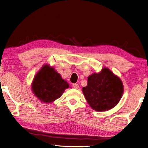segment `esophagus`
Instances as JSON below:
<instances>
[{
    "mask_svg": "<svg viewBox=\"0 0 148 148\" xmlns=\"http://www.w3.org/2000/svg\"><path fill=\"white\" fill-rule=\"evenodd\" d=\"M73 87L76 89H78L79 88V85L77 83H74V84H73Z\"/></svg>",
    "mask_w": 148,
    "mask_h": 148,
    "instance_id": "34e87169",
    "label": "esophagus"
}]
</instances>
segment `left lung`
<instances>
[{
	"label": "left lung",
	"mask_w": 148,
	"mask_h": 148,
	"mask_svg": "<svg viewBox=\"0 0 148 148\" xmlns=\"http://www.w3.org/2000/svg\"><path fill=\"white\" fill-rule=\"evenodd\" d=\"M82 92L91 108L105 112L114 108L119 102L124 92L122 81L108 68L94 72L88 77V83Z\"/></svg>",
	"instance_id": "left-lung-1"
}]
</instances>
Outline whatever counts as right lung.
<instances>
[{
    "instance_id": "right-lung-1",
    "label": "right lung",
    "mask_w": 148,
    "mask_h": 148,
    "mask_svg": "<svg viewBox=\"0 0 148 148\" xmlns=\"http://www.w3.org/2000/svg\"><path fill=\"white\" fill-rule=\"evenodd\" d=\"M69 88V83L55 69L44 64L34 76L31 83V90L41 102L51 103L58 99Z\"/></svg>"
}]
</instances>
